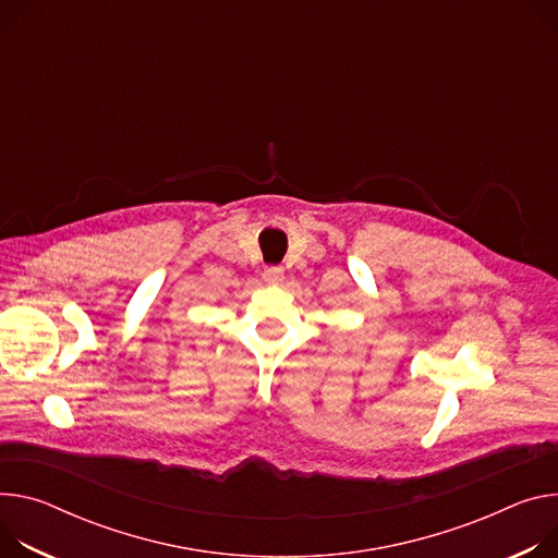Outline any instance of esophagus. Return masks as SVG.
I'll use <instances>...</instances> for the list:
<instances>
[{
  "label": "esophagus",
  "mask_w": 558,
  "mask_h": 558,
  "mask_svg": "<svg viewBox=\"0 0 558 558\" xmlns=\"http://www.w3.org/2000/svg\"><path fill=\"white\" fill-rule=\"evenodd\" d=\"M282 274H284L282 267H267L263 276H265L267 282H280V280H282Z\"/></svg>",
  "instance_id": "34e87169"
}]
</instances>
